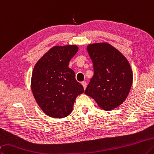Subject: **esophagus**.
I'll return each mask as SVG.
<instances>
[{
	"instance_id": "1",
	"label": "esophagus",
	"mask_w": 154,
	"mask_h": 154,
	"mask_svg": "<svg viewBox=\"0 0 154 154\" xmlns=\"http://www.w3.org/2000/svg\"><path fill=\"white\" fill-rule=\"evenodd\" d=\"M82 85L83 87V89H86V87H87V83L85 82H82Z\"/></svg>"
}]
</instances>
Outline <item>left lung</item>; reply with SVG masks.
Returning a JSON list of instances; mask_svg holds the SVG:
<instances>
[{
  "mask_svg": "<svg viewBox=\"0 0 154 154\" xmlns=\"http://www.w3.org/2000/svg\"><path fill=\"white\" fill-rule=\"evenodd\" d=\"M94 65V76L85 94L92 97L100 108L111 110L127 98L133 83V72L125 56L108 43L88 46Z\"/></svg>",
  "mask_w": 154,
  "mask_h": 154,
  "instance_id": "8db88e82",
  "label": "left lung"
}]
</instances>
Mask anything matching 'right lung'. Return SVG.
I'll list each match as a JSON object with an SVG mask.
<instances>
[{"label":"right lung","instance_id":"1","mask_svg":"<svg viewBox=\"0 0 154 154\" xmlns=\"http://www.w3.org/2000/svg\"><path fill=\"white\" fill-rule=\"evenodd\" d=\"M78 49L76 45L55 46L33 68L31 80L33 97L42 110L52 118L69 115L76 97L84 92L73 70L69 67Z\"/></svg>","mask_w":154,"mask_h":154}]
</instances>
